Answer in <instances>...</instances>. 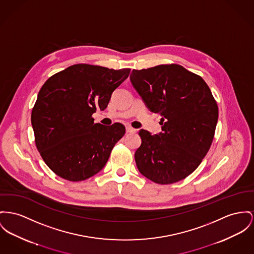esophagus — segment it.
<instances>
[{
    "mask_svg": "<svg viewBox=\"0 0 254 254\" xmlns=\"http://www.w3.org/2000/svg\"><path fill=\"white\" fill-rule=\"evenodd\" d=\"M126 132L127 133H135L136 130L134 129V128H132L131 126H126Z\"/></svg>",
    "mask_w": 254,
    "mask_h": 254,
    "instance_id": "esophagus-1",
    "label": "esophagus"
}]
</instances>
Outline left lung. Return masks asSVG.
Returning <instances> with one entry per match:
<instances>
[{
    "mask_svg": "<svg viewBox=\"0 0 254 254\" xmlns=\"http://www.w3.org/2000/svg\"><path fill=\"white\" fill-rule=\"evenodd\" d=\"M130 80L148 110L162 117L159 134L138 132L137 169L163 185L186 178L200 165L215 135L219 109L209 86L178 64L134 69Z\"/></svg>",
    "mask_w": 254,
    "mask_h": 254,
    "instance_id": "8db88e82",
    "label": "left lung"
}]
</instances>
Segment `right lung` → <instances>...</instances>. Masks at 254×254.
Wrapping results in <instances>:
<instances>
[{
	"label": "right lung",
	"instance_id": "1",
	"mask_svg": "<svg viewBox=\"0 0 254 254\" xmlns=\"http://www.w3.org/2000/svg\"><path fill=\"white\" fill-rule=\"evenodd\" d=\"M131 69L74 64L40 88L32 112L37 150L60 177L77 182L101 170L125 134L121 123L104 126L92 115L104 111Z\"/></svg>",
	"mask_w": 254,
	"mask_h": 254
}]
</instances>
